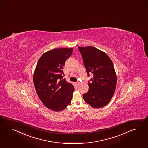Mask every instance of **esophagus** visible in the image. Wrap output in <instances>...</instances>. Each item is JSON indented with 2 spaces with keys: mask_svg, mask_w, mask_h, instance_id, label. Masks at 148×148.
Here are the masks:
<instances>
[{
  "mask_svg": "<svg viewBox=\"0 0 148 148\" xmlns=\"http://www.w3.org/2000/svg\"><path fill=\"white\" fill-rule=\"evenodd\" d=\"M79 84H80V82H76V83H75V85H76V86H78L79 85Z\"/></svg>",
  "mask_w": 148,
  "mask_h": 148,
  "instance_id": "34e87169",
  "label": "esophagus"
}]
</instances>
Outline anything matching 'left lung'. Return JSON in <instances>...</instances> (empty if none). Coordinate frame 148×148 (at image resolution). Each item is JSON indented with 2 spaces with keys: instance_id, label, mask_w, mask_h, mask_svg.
I'll return each instance as SVG.
<instances>
[{
  "instance_id": "left-lung-1",
  "label": "left lung",
  "mask_w": 148,
  "mask_h": 148,
  "mask_svg": "<svg viewBox=\"0 0 148 148\" xmlns=\"http://www.w3.org/2000/svg\"><path fill=\"white\" fill-rule=\"evenodd\" d=\"M78 49L88 76L90 73L93 74L88 83L89 90L83 94V98L92 108H103L110 101L116 88V75L112 60L93 47H79Z\"/></svg>"
}]
</instances>
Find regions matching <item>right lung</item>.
Returning <instances> with one entry per match:
<instances>
[{"label":"right lung","mask_w":148,"mask_h":148,"mask_svg":"<svg viewBox=\"0 0 148 148\" xmlns=\"http://www.w3.org/2000/svg\"><path fill=\"white\" fill-rule=\"evenodd\" d=\"M73 48H58L43 54L33 76L36 93L45 106L58 112L71 103L74 87L63 80V67L73 53Z\"/></svg>","instance_id":"add662e5"}]
</instances>
